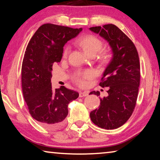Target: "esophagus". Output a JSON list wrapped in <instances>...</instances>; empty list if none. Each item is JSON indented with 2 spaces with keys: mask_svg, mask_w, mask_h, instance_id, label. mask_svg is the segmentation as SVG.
I'll use <instances>...</instances> for the list:
<instances>
[{
  "mask_svg": "<svg viewBox=\"0 0 160 160\" xmlns=\"http://www.w3.org/2000/svg\"><path fill=\"white\" fill-rule=\"evenodd\" d=\"M88 95V91H84V92H80L79 94L80 97H86Z\"/></svg>",
  "mask_w": 160,
  "mask_h": 160,
  "instance_id": "esophagus-1",
  "label": "esophagus"
}]
</instances>
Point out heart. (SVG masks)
<instances>
[{
  "label": "heart",
  "mask_w": 160,
  "mask_h": 160,
  "mask_svg": "<svg viewBox=\"0 0 160 160\" xmlns=\"http://www.w3.org/2000/svg\"><path fill=\"white\" fill-rule=\"evenodd\" d=\"M77 44L82 48L83 51L88 56L94 55L99 52L102 49L103 47V42L101 39L94 35H86L82 37L76 42ZM70 48L66 47L63 49V56H67L69 53ZM111 58V54L108 51H104L101 55V61L103 63H107L109 61ZM92 76V72L90 70H86L82 72H78L75 75L74 79L78 84L82 85L84 83V80L87 78H90Z\"/></svg>",
  "instance_id": "heart-1"
}]
</instances>
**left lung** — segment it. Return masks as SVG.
Listing matches in <instances>:
<instances>
[{"label":"left lung","instance_id":"left-lung-1","mask_svg":"<svg viewBox=\"0 0 160 160\" xmlns=\"http://www.w3.org/2000/svg\"><path fill=\"white\" fill-rule=\"evenodd\" d=\"M90 29L109 42L113 53L99 83L102 88L109 87V95L100 98L99 108L90 112V118L99 128L115 129L128 120L136 104L140 78L138 53L133 42L114 25ZM90 94H100L99 91Z\"/></svg>","mask_w":160,"mask_h":160}]
</instances>
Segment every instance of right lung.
<instances>
[{
    "mask_svg": "<svg viewBox=\"0 0 160 160\" xmlns=\"http://www.w3.org/2000/svg\"><path fill=\"white\" fill-rule=\"evenodd\" d=\"M53 24L42 25L28 43L22 65L23 97L32 117L48 129L63 125L68 113V105L79 94L61 86L53 90L51 70L60 62L63 47L82 31Z\"/></svg>",
    "mask_w": 160,
    "mask_h": 160,
    "instance_id": "obj_1",
    "label": "right lung"
}]
</instances>
